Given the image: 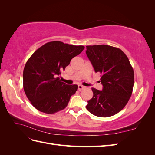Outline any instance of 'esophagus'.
Returning a JSON list of instances; mask_svg holds the SVG:
<instances>
[{"mask_svg":"<svg viewBox=\"0 0 155 155\" xmlns=\"http://www.w3.org/2000/svg\"><path fill=\"white\" fill-rule=\"evenodd\" d=\"M84 88H85V87L83 86V85H78V90L79 91L82 90V89H83Z\"/></svg>","mask_w":155,"mask_h":155,"instance_id":"esophagus-1","label":"esophagus"}]
</instances>
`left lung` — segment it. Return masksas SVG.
<instances>
[{"label":"left lung","mask_w":155,"mask_h":155,"mask_svg":"<svg viewBox=\"0 0 155 155\" xmlns=\"http://www.w3.org/2000/svg\"><path fill=\"white\" fill-rule=\"evenodd\" d=\"M86 54L96 72L101 74L102 91L92 88L93 97L87 109L93 115L107 118L118 113L133 92L134 71L124 51L113 46H87Z\"/></svg>","instance_id":"obj_1"}]
</instances>
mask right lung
Here are the masks:
<instances>
[{
  "instance_id": "right-lung-1",
  "label": "right lung",
  "mask_w": 155,
  "mask_h": 155,
  "mask_svg": "<svg viewBox=\"0 0 155 155\" xmlns=\"http://www.w3.org/2000/svg\"><path fill=\"white\" fill-rule=\"evenodd\" d=\"M83 46L51 41L37 49L27 61L23 71V88L31 105L46 114H54L67 106L77 85H67L59 76Z\"/></svg>"
}]
</instances>
